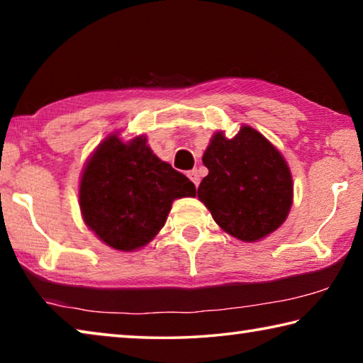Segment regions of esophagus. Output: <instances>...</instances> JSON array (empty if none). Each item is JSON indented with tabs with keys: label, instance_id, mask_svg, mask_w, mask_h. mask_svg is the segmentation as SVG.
I'll list each match as a JSON object with an SVG mask.
<instances>
[{
	"label": "esophagus",
	"instance_id": "34e87169",
	"mask_svg": "<svg viewBox=\"0 0 363 363\" xmlns=\"http://www.w3.org/2000/svg\"><path fill=\"white\" fill-rule=\"evenodd\" d=\"M187 176H189V179L192 181L196 187H199V184H200V174H199V171H196V169L189 171Z\"/></svg>",
	"mask_w": 363,
	"mask_h": 363
}]
</instances>
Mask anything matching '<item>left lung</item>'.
<instances>
[{"instance_id":"8db88e82","label":"left lung","mask_w":363,"mask_h":363,"mask_svg":"<svg viewBox=\"0 0 363 363\" xmlns=\"http://www.w3.org/2000/svg\"><path fill=\"white\" fill-rule=\"evenodd\" d=\"M203 163L208 176L196 194L220 229L256 242L284 224L293 203L291 174L262 134L250 126L233 139L216 133Z\"/></svg>"}]
</instances>
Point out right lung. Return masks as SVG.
<instances>
[{"instance_id":"right-lung-1","label":"right lung","mask_w":363,"mask_h":363,"mask_svg":"<svg viewBox=\"0 0 363 363\" xmlns=\"http://www.w3.org/2000/svg\"><path fill=\"white\" fill-rule=\"evenodd\" d=\"M145 138H107L86 164L79 208L86 225L108 247L133 251L164 225L174 199L195 196L194 182L147 147Z\"/></svg>"}]
</instances>
